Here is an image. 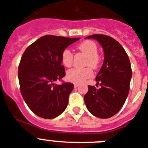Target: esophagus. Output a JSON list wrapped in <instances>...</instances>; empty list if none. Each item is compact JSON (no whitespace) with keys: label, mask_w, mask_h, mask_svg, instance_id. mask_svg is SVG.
<instances>
[{"label":"esophagus","mask_w":148,"mask_h":148,"mask_svg":"<svg viewBox=\"0 0 148 148\" xmlns=\"http://www.w3.org/2000/svg\"><path fill=\"white\" fill-rule=\"evenodd\" d=\"M74 88H77V87L79 86V84L74 83Z\"/></svg>","instance_id":"obj_1"}]
</instances>
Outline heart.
I'll return each mask as SVG.
<instances>
[{
    "label": "heart",
    "instance_id": "b5f03b06",
    "mask_svg": "<svg viewBox=\"0 0 148 148\" xmlns=\"http://www.w3.org/2000/svg\"><path fill=\"white\" fill-rule=\"evenodd\" d=\"M77 49L82 53L86 55L87 58L85 62V66H90L94 69H97L100 63V58L97 54L98 47L96 43L91 40H87L80 43L77 46ZM73 60L74 55L72 52L68 48L63 49L61 53V62L63 66L67 68L71 67ZM90 67L88 66L82 69L74 68L69 70L66 73V79L70 82L74 83H82L93 76V70Z\"/></svg>",
    "mask_w": 148,
    "mask_h": 148
}]
</instances>
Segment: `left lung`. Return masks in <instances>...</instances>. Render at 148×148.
Masks as SVG:
<instances>
[{
  "mask_svg": "<svg viewBox=\"0 0 148 148\" xmlns=\"http://www.w3.org/2000/svg\"><path fill=\"white\" fill-rule=\"evenodd\" d=\"M85 38H93L101 45L104 60L96 76V85H88L84 96L88 111L99 118H109L120 111L129 92L132 71L127 53L118 41L103 34H93Z\"/></svg>",
  "mask_w": 148,
  "mask_h": 148,
  "instance_id": "left-lung-1",
  "label": "left lung"
}]
</instances>
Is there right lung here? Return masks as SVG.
<instances>
[{"instance_id": "1", "label": "right lung", "mask_w": 148, "mask_h": 148, "mask_svg": "<svg viewBox=\"0 0 148 148\" xmlns=\"http://www.w3.org/2000/svg\"><path fill=\"white\" fill-rule=\"evenodd\" d=\"M79 38L46 35L23 53L18 67L20 92L30 110L38 117L52 119L66 110L74 85L55 82L66 75L62 52Z\"/></svg>"}]
</instances>
